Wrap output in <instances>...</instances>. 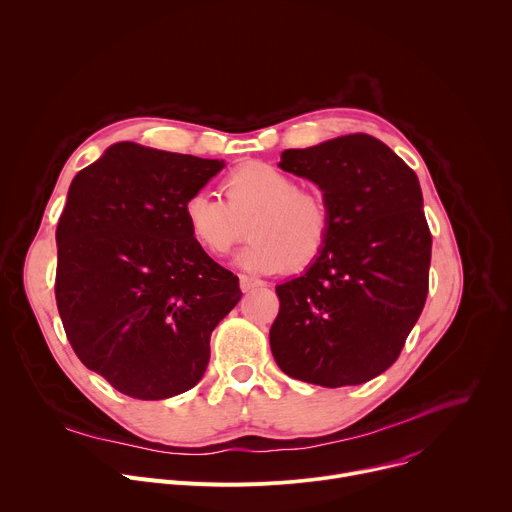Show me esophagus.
<instances>
[{
    "mask_svg": "<svg viewBox=\"0 0 512 512\" xmlns=\"http://www.w3.org/2000/svg\"><path fill=\"white\" fill-rule=\"evenodd\" d=\"M239 283H241V289H243V291H251V289H257V287H263V285H265L263 281L253 279V277H247V275H239Z\"/></svg>",
    "mask_w": 512,
    "mask_h": 512,
    "instance_id": "obj_1",
    "label": "esophagus"
}]
</instances>
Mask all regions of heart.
<instances>
[{
  "label": "heart",
  "instance_id": "1",
  "mask_svg": "<svg viewBox=\"0 0 512 512\" xmlns=\"http://www.w3.org/2000/svg\"><path fill=\"white\" fill-rule=\"evenodd\" d=\"M225 198L196 190L184 200V221L190 237L210 255H227L253 235L239 261L263 273L283 267H310L332 233L328 202L300 190L296 178L265 162H247L223 178Z\"/></svg>",
  "mask_w": 512,
  "mask_h": 512
}]
</instances>
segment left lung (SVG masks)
<instances>
[{
    "label": "left lung",
    "instance_id": "obj_1",
    "mask_svg": "<svg viewBox=\"0 0 512 512\" xmlns=\"http://www.w3.org/2000/svg\"><path fill=\"white\" fill-rule=\"evenodd\" d=\"M279 168L322 188L332 233L302 277L275 287L273 358L312 385L367 383L399 358L425 306L431 233L419 180L367 133L285 150Z\"/></svg>",
    "mask_w": 512,
    "mask_h": 512
}]
</instances>
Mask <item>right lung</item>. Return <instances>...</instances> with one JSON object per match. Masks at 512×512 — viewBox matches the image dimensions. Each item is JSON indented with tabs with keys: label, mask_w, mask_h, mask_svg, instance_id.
<instances>
[{
	"label": "right lung",
	"mask_w": 512,
	"mask_h": 512,
	"mask_svg": "<svg viewBox=\"0 0 512 512\" xmlns=\"http://www.w3.org/2000/svg\"><path fill=\"white\" fill-rule=\"evenodd\" d=\"M223 166L121 141L68 188L56 227L58 314L85 367L127 397L192 389L212 330L241 300L239 277L184 221V200Z\"/></svg>",
	"instance_id": "1"
}]
</instances>
